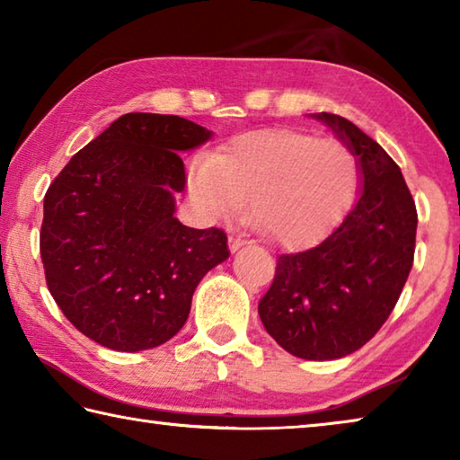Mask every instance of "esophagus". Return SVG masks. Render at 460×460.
<instances>
[{
    "label": "esophagus",
    "instance_id": "34e87169",
    "mask_svg": "<svg viewBox=\"0 0 460 460\" xmlns=\"http://www.w3.org/2000/svg\"><path fill=\"white\" fill-rule=\"evenodd\" d=\"M245 245V239H241V237H229V249L231 252H237L239 247H243Z\"/></svg>",
    "mask_w": 460,
    "mask_h": 460
}]
</instances>
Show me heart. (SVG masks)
I'll return each instance as SVG.
<instances>
[{
	"instance_id": "obj_1",
	"label": "heart",
	"mask_w": 460,
	"mask_h": 460,
	"mask_svg": "<svg viewBox=\"0 0 460 460\" xmlns=\"http://www.w3.org/2000/svg\"><path fill=\"white\" fill-rule=\"evenodd\" d=\"M357 160L337 139L292 129L253 131L233 139L215 158L190 164L192 208L208 223L243 213L279 247H305L329 233L351 205Z\"/></svg>"
}]
</instances>
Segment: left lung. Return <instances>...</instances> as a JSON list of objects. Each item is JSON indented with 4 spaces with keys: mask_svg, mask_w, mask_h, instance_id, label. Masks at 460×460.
I'll list each match as a JSON object with an SVG mask.
<instances>
[{
    "mask_svg": "<svg viewBox=\"0 0 460 460\" xmlns=\"http://www.w3.org/2000/svg\"><path fill=\"white\" fill-rule=\"evenodd\" d=\"M314 118L357 155L359 199L323 243L279 255L258 313L288 353L329 361L361 349L392 314L414 263L418 213L384 147L341 115Z\"/></svg>",
    "mask_w": 460,
    "mask_h": 460,
    "instance_id": "obj_1",
    "label": "left lung"
}]
</instances>
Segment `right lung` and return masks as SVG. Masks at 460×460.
<instances>
[{
  "label": "right lung",
  "mask_w": 460,
  "mask_h": 460,
  "mask_svg": "<svg viewBox=\"0 0 460 460\" xmlns=\"http://www.w3.org/2000/svg\"><path fill=\"white\" fill-rule=\"evenodd\" d=\"M213 134L178 115L126 113L76 152L44 197L46 284L75 329L113 351L174 337L208 270L229 258L223 229L174 217L178 152Z\"/></svg>",
  "instance_id": "obj_1"
}]
</instances>
